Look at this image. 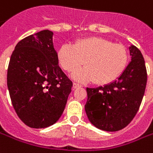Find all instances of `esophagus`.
<instances>
[{"label": "esophagus", "mask_w": 153, "mask_h": 153, "mask_svg": "<svg viewBox=\"0 0 153 153\" xmlns=\"http://www.w3.org/2000/svg\"><path fill=\"white\" fill-rule=\"evenodd\" d=\"M73 87H74V89H76V88H79V87H81V85H80L79 84H78V83H74Z\"/></svg>", "instance_id": "34e87169"}]
</instances>
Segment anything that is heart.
I'll use <instances>...</instances> for the list:
<instances>
[{"mask_svg": "<svg viewBox=\"0 0 153 153\" xmlns=\"http://www.w3.org/2000/svg\"><path fill=\"white\" fill-rule=\"evenodd\" d=\"M57 59L68 72L76 70L84 63L85 68L73 74L77 80H93L97 85H106L115 80L124 71L128 53L124 45L91 37L78 40L74 45H62L57 51Z\"/></svg>", "mask_w": 153, "mask_h": 153, "instance_id": "heart-1", "label": "heart"}]
</instances>
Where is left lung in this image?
<instances>
[{
    "mask_svg": "<svg viewBox=\"0 0 153 153\" xmlns=\"http://www.w3.org/2000/svg\"><path fill=\"white\" fill-rule=\"evenodd\" d=\"M131 61L118 79L97 88H86L85 106L90 122L105 131L124 129L134 119L144 96L147 80L145 61L134 45L129 47Z\"/></svg>",
    "mask_w": 153,
    "mask_h": 153,
    "instance_id": "obj_1",
    "label": "left lung"
}]
</instances>
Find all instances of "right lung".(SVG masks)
I'll use <instances>...</instances> for the list:
<instances>
[{
	"instance_id": "obj_1",
	"label": "right lung",
	"mask_w": 153,
	"mask_h": 153,
	"mask_svg": "<svg viewBox=\"0 0 153 153\" xmlns=\"http://www.w3.org/2000/svg\"><path fill=\"white\" fill-rule=\"evenodd\" d=\"M52 36L53 32L45 29L20 40L8 65L11 101L19 119L30 128L55 124L73 86L58 65Z\"/></svg>"
}]
</instances>
